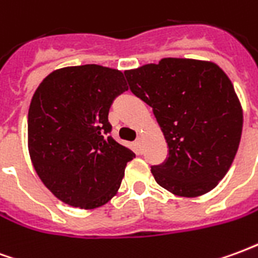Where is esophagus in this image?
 <instances>
[{"instance_id": "1", "label": "esophagus", "mask_w": 258, "mask_h": 258, "mask_svg": "<svg viewBox=\"0 0 258 258\" xmlns=\"http://www.w3.org/2000/svg\"><path fill=\"white\" fill-rule=\"evenodd\" d=\"M135 144H137V145H141V144H142V137H138V138L135 140Z\"/></svg>"}]
</instances>
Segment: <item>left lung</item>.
I'll list each match as a JSON object with an SVG mask.
<instances>
[{
  "label": "left lung",
  "mask_w": 258,
  "mask_h": 258,
  "mask_svg": "<svg viewBox=\"0 0 258 258\" xmlns=\"http://www.w3.org/2000/svg\"><path fill=\"white\" fill-rule=\"evenodd\" d=\"M130 90L153 109L168 157L156 182L195 198L216 188L238 152L243 112L228 76L213 62L164 58L124 72Z\"/></svg>",
  "instance_id": "8db88e82"
}]
</instances>
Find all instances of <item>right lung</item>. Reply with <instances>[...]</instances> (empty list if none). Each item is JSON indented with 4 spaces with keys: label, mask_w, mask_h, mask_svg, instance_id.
<instances>
[{
    "label": "right lung",
    "mask_w": 258,
    "mask_h": 258,
    "mask_svg": "<svg viewBox=\"0 0 258 258\" xmlns=\"http://www.w3.org/2000/svg\"><path fill=\"white\" fill-rule=\"evenodd\" d=\"M127 90L120 70L83 64L48 74L34 92L27 120L30 159L44 185L66 205L96 209L120 188L135 155L113 140L107 116Z\"/></svg>",
    "instance_id": "obj_1"
}]
</instances>
